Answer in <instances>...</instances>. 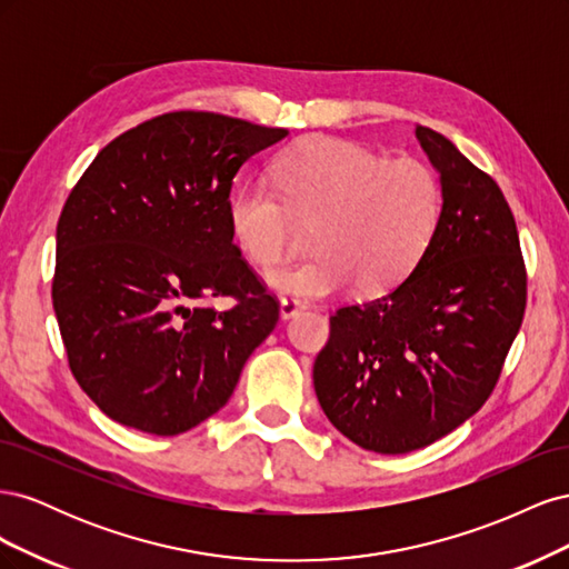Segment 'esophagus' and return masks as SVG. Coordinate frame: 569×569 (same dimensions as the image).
I'll return each instance as SVG.
<instances>
[{"mask_svg": "<svg viewBox=\"0 0 569 569\" xmlns=\"http://www.w3.org/2000/svg\"><path fill=\"white\" fill-rule=\"evenodd\" d=\"M301 311H306V301H301V299H297V297H282V301H280V313H282L284 320L299 316Z\"/></svg>", "mask_w": 569, "mask_h": 569, "instance_id": "34e87169", "label": "esophagus"}]
</instances>
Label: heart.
<instances>
[{
  "instance_id": "b5f03b06",
  "label": "heart",
  "mask_w": 569,
  "mask_h": 569,
  "mask_svg": "<svg viewBox=\"0 0 569 569\" xmlns=\"http://www.w3.org/2000/svg\"><path fill=\"white\" fill-rule=\"evenodd\" d=\"M274 187L247 184L228 206L237 247L258 268L282 263L297 223L313 226V258L268 274L287 295L327 297L353 282L385 295L418 268L443 216V184L427 161L387 159L339 137H306L272 166Z\"/></svg>"
}]
</instances>
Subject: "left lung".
Masks as SVG:
<instances>
[{"instance_id":"left-lung-1","label":"left lung","mask_w":569,"mask_h":569,"mask_svg":"<svg viewBox=\"0 0 569 569\" xmlns=\"http://www.w3.org/2000/svg\"><path fill=\"white\" fill-rule=\"evenodd\" d=\"M418 140L443 184L432 247L385 297L343 303L318 353V401L375 453L435 443L487 403L527 306L515 216L496 180L432 128Z\"/></svg>"}]
</instances>
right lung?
Returning <instances> with one entry per match:
<instances>
[{
    "label": "right lung",
    "mask_w": 569,
    "mask_h": 569,
    "mask_svg": "<svg viewBox=\"0 0 569 569\" xmlns=\"http://www.w3.org/2000/svg\"><path fill=\"white\" fill-rule=\"evenodd\" d=\"M287 130L170 111L118 134L68 194L51 303L76 382L120 425L182 435L232 396L280 301L232 242L237 170ZM230 298L218 312L208 301Z\"/></svg>",
    "instance_id": "obj_1"
}]
</instances>
